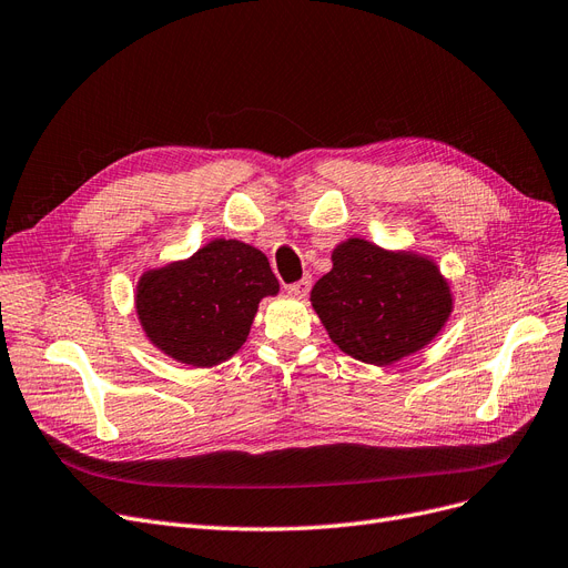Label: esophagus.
<instances>
[{
	"label": "esophagus",
	"instance_id": "obj_1",
	"mask_svg": "<svg viewBox=\"0 0 568 568\" xmlns=\"http://www.w3.org/2000/svg\"><path fill=\"white\" fill-rule=\"evenodd\" d=\"M308 290H311V278L306 276V278H302V281H297V283H292V285H287V292L292 297H306L308 295Z\"/></svg>",
	"mask_w": 568,
	"mask_h": 568
}]
</instances>
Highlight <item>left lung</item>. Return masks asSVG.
Wrapping results in <instances>:
<instances>
[{
	"instance_id": "left-lung-1",
	"label": "left lung",
	"mask_w": 568,
	"mask_h": 568,
	"mask_svg": "<svg viewBox=\"0 0 568 568\" xmlns=\"http://www.w3.org/2000/svg\"><path fill=\"white\" fill-rule=\"evenodd\" d=\"M311 304L334 344L379 367L428 346L454 308L449 283L430 257L365 239L332 250V271L313 285Z\"/></svg>"
}]
</instances>
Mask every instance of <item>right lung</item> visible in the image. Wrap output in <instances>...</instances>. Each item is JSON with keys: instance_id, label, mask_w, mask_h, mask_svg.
Instances as JSON below:
<instances>
[{"instance_id": "add662e5", "label": "right lung", "mask_w": 568, "mask_h": 568, "mask_svg": "<svg viewBox=\"0 0 568 568\" xmlns=\"http://www.w3.org/2000/svg\"><path fill=\"white\" fill-rule=\"evenodd\" d=\"M278 290L262 250L215 239L189 260L144 271L135 311L159 351L184 365L213 367L245 344L260 302Z\"/></svg>"}]
</instances>
